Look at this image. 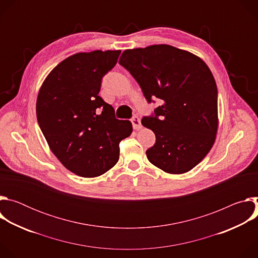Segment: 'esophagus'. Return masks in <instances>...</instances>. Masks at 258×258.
Wrapping results in <instances>:
<instances>
[{
  "label": "esophagus",
  "mask_w": 258,
  "mask_h": 258,
  "mask_svg": "<svg viewBox=\"0 0 258 258\" xmlns=\"http://www.w3.org/2000/svg\"><path fill=\"white\" fill-rule=\"evenodd\" d=\"M131 121H132V123H133V127H134L135 130H140V128L142 127L141 120H140V118H139L137 115L133 116V117H132V119H131Z\"/></svg>",
  "instance_id": "1"
}]
</instances>
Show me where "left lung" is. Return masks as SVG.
Segmentation results:
<instances>
[{
  "label": "left lung",
  "mask_w": 258,
  "mask_h": 258,
  "mask_svg": "<svg viewBox=\"0 0 258 258\" xmlns=\"http://www.w3.org/2000/svg\"><path fill=\"white\" fill-rule=\"evenodd\" d=\"M118 63L130 71L148 103L158 99L142 124L152 130L155 144L148 160L168 173L195 167L210 151L217 131V88L205 62L168 45L125 50Z\"/></svg>",
  "instance_id": "1"
}]
</instances>
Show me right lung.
I'll list each match as a JSON object with an SVG mask.
<instances>
[{
  "instance_id": "obj_1",
  "label": "right lung",
  "mask_w": 258,
  "mask_h": 258,
  "mask_svg": "<svg viewBox=\"0 0 258 258\" xmlns=\"http://www.w3.org/2000/svg\"><path fill=\"white\" fill-rule=\"evenodd\" d=\"M121 51L78 53L59 63L45 80L36 100V117L52 152L70 171L95 177L113 167L119 143L133 126L115 117L100 96L102 79Z\"/></svg>"
}]
</instances>
